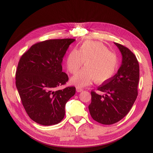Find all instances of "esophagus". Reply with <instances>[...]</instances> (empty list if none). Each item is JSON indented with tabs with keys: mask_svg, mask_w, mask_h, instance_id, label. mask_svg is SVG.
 Here are the masks:
<instances>
[{
	"mask_svg": "<svg viewBox=\"0 0 153 153\" xmlns=\"http://www.w3.org/2000/svg\"><path fill=\"white\" fill-rule=\"evenodd\" d=\"M76 89V91H77V92H81L83 90L82 89L80 88H79V87H77Z\"/></svg>",
	"mask_w": 153,
	"mask_h": 153,
	"instance_id": "obj_1",
	"label": "esophagus"
}]
</instances>
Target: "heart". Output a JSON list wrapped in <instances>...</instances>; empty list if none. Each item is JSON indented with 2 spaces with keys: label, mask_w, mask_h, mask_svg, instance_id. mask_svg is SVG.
Instances as JSON below:
<instances>
[{
  "label": "heart",
  "mask_w": 153,
  "mask_h": 153,
  "mask_svg": "<svg viewBox=\"0 0 153 153\" xmlns=\"http://www.w3.org/2000/svg\"><path fill=\"white\" fill-rule=\"evenodd\" d=\"M85 62V67L71 78V82L78 86L88 85L94 80L96 83H102L114 76L117 68V57L113 52L99 42H84L79 51L73 49L66 59L69 72L78 71Z\"/></svg>",
  "instance_id": "1"
}]
</instances>
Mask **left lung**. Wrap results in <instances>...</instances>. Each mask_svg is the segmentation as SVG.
<instances>
[{
  "label": "left lung",
  "instance_id": "8db88e82",
  "mask_svg": "<svg viewBox=\"0 0 153 153\" xmlns=\"http://www.w3.org/2000/svg\"><path fill=\"white\" fill-rule=\"evenodd\" d=\"M122 54V64L117 73L97 88L100 95L91 91V102L88 108L91 117L103 125H112L127 114L137 96L140 79L138 61L132 52L114 43Z\"/></svg>",
  "mask_w": 153,
  "mask_h": 153
}]
</instances>
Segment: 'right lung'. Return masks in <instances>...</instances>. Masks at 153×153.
Here are the masks:
<instances>
[{
  "instance_id": "right-lung-1",
  "label": "right lung",
  "mask_w": 153,
  "mask_h": 153,
  "mask_svg": "<svg viewBox=\"0 0 153 153\" xmlns=\"http://www.w3.org/2000/svg\"><path fill=\"white\" fill-rule=\"evenodd\" d=\"M74 39L38 42L22 55L16 73V84L30 118L40 125L59 123L67 102L75 94L74 86L56 90L68 81L62 72L63 58Z\"/></svg>"
}]
</instances>
